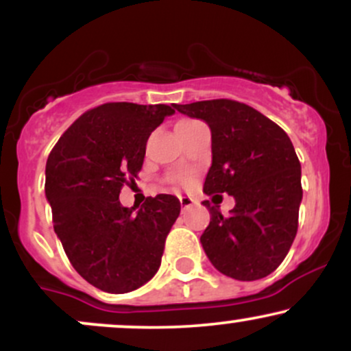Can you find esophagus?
<instances>
[{
    "label": "esophagus",
    "mask_w": 351,
    "mask_h": 351,
    "mask_svg": "<svg viewBox=\"0 0 351 351\" xmlns=\"http://www.w3.org/2000/svg\"><path fill=\"white\" fill-rule=\"evenodd\" d=\"M180 203H181V208H183V209H188V208H191L193 204H195V199L189 198V196H181V198H180Z\"/></svg>",
    "instance_id": "esophagus-1"
}]
</instances>
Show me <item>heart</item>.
<instances>
[{"mask_svg": "<svg viewBox=\"0 0 351 351\" xmlns=\"http://www.w3.org/2000/svg\"><path fill=\"white\" fill-rule=\"evenodd\" d=\"M191 123H196L195 120H181V122L176 125V127H181V125H191ZM189 181V176H180L178 178V183L180 184H186Z\"/></svg>", "mask_w": 351, "mask_h": 351, "instance_id": "1", "label": "heart"}]
</instances>
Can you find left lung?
I'll use <instances>...</instances> for the list:
<instances>
[{
    "instance_id": "left-lung-1",
    "label": "left lung",
    "mask_w": 351,
    "mask_h": 351,
    "mask_svg": "<svg viewBox=\"0 0 351 351\" xmlns=\"http://www.w3.org/2000/svg\"><path fill=\"white\" fill-rule=\"evenodd\" d=\"M173 107L211 128L213 163L204 180L208 196H234L231 215L209 209L201 236L204 252L219 272L257 280L279 267L295 239L302 201L300 162L289 135L271 119L229 99Z\"/></svg>"
}]
</instances>
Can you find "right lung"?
Returning a JSON list of instances; mask_svg holds the SVG:
<instances>
[{
    "instance_id": "1",
    "label": "right lung",
    "mask_w": 351,
    "mask_h": 351,
    "mask_svg": "<svg viewBox=\"0 0 351 351\" xmlns=\"http://www.w3.org/2000/svg\"><path fill=\"white\" fill-rule=\"evenodd\" d=\"M171 114L165 104H102L80 115L47 156L44 189L56 234L72 267L104 292L135 291L162 264L178 198L150 196L134 213L119 196L142 170L148 136Z\"/></svg>"
}]
</instances>
